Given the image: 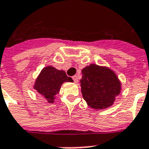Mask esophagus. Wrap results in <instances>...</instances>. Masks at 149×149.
<instances>
[{
  "label": "esophagus",
  "mask_w": 149,
  "mask_h": 149,
  "mask_svg": "<svg viewBox=\"0 0 149 149\" xmlns=\"http://www.w3.org/2000/svg\"><path fill=\"white\" fill-rule=\"evenodd\" d=\"M72 79L74 80L75 83H78V81H79V80H78V77H77V76H73V77H72Z\"/></svg>",
  "instance_id": "obj_1"
}]
</instances>
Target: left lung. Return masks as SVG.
I'll use <instances>...</instances> for the list:
<instances>
[{"instance_id": "8db88e82", "label": "left lung", "mask_w": 149, "mask_h": 149, "mask_svg": "<svg viewBox=\"0 0 149 149\" xmlns=\"http://www.w3.org/2000/svg\"><path fill=\"white\" fill-rule=\"evenodd\" d=\"M81 93L91 108L102 110L112 106L121 91V84L113 70L91 64L82 70Z\"/></svg>"}]
</instances>
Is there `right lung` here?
<instances>
[{"mask_svg":"<svg viewBox=\"0 0 149 149\" xmlns=\"http://www.w3.org/2000/svg\"><path fill=\"white\" fill-rule=\"evenodd\" d=\"M65 82L73 80L66 76L64 70H58L52 65H48L43 68L36 78L34 89L49 103H53L56 95L59 93L62 84Z\"/></svg>","mask_w":149,"mask_h":149,"instance_id":"1","label":"right lung"}]
</instances>
